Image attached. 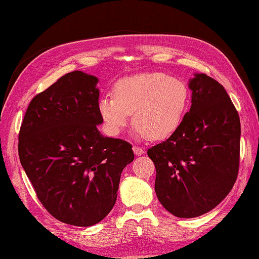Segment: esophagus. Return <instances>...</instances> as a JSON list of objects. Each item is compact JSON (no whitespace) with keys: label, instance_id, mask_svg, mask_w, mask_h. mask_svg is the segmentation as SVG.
<instances>
[{"label":"esophagus","instance_id":"esophagus-1","mask_svg":"<svg viewBox=\"0 0 259 259\" xmlns=\"http://www.w3.org/2000/svg\"><path fill=\"white\" fill-rule=\"evenodd\" d=\"M134 152H135V155L136 156H142L145 153V150L142 149V148H140V147H137V146H134Z\"/></svg>","mask_w":259,"mask_h":259}]
</instances>
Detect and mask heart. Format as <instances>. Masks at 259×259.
I'll return each mask as SVG.
<instances>
[{"label":"heart","instance_id":"b5f03b06","mask_svg":"<svg viewBox=\"0 0 259 259\" xmlns=\"http://www.w3.org/2000/svg\"><path fill=\"white\" fill-rule=\"evenodd\" d=\"M113 96L99 100L98 109L107 130L118 135L130 122L150 140L175 134L188 109L189 91L183 81L162 72H145L120 79Z\"/></svg>","mask_w":259,"mask_h":259}]
</instances>
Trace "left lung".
Listing matches in <instances>:
<instances>
[{"label": "left lung", "mask_w": 259, "mask_h": 259, "mask_svg": "<svg viewBox=\"0 0 259 259\" xmlns=\"http://www.w3.org/2000/svg\"><path fill=\"white\" fill-rule=\"evenodd\" d=\"M188 88L191 106L179 129L148 149L158 199L179 218L201 216L219 205L239 167V115L225 88L203 73H194Z\"/></svg>", "instance_id": "obj_1"}]
</instances>
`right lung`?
I'll list each match as a JSON object with an SVG mask.
<instances>
[{
	"label": "right lung",
	"mask_w": 259,
	"mask_h": 259,
	"mask_svg": "<svg viewBox=\"0 0 259 259\" xmlns=\"http://www.w3.org/2000/svg\"><path fill=\"white\" fill-rule=\"evenodd\" d=\"M99 79L82 71L32 99L19 135L22 167L54 218L90 227L111 211L133 146L98 130Z\"/></svg>",
	"instance_id": "add662e5"
}]
</instances>
